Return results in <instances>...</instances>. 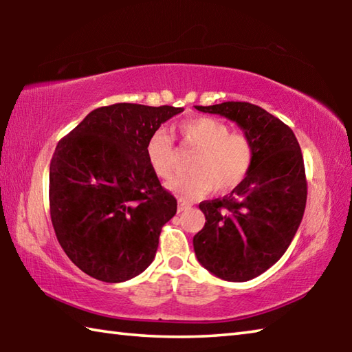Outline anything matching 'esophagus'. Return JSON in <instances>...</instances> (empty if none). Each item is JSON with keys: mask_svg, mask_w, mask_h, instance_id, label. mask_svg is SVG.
I'll list each match as a JSON object with an SVG mask.
<instances>
[{"mask_svg": "<svg viewBox=\"0 0 352 352\" xmlns=\"http://www.w3.org/2000/svg\"><path fill=\"white\" fill-rule=\"evenodd\" d=\"M189 208H190V205H189V204H186V201L178 200V212L186 211V210H189Z\"/></svg>", "mask_w": 352, "mask_h": 352, "instance_id": "esophagus-1", "label": "esophagus"}]
</instances>
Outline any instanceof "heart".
Segmentation results:
<instances>
[{
    "label": "heart",
    "mask_w": 352,
    "mask_h": 352,
    "mask_svg": "<svg viewBox=\"0 0 352 352\" xmlns=\"http://www.w3.org/2000/svg\"><path fill=\"white\" fill-rule=\"evenodd\" d=\"M182 146L197 155L189 164L190 175L175 178L168 188L182 199L195 200L212 192H226L245 180L254 160V144L243 132H233L228 122L199 116L178 124ZM147 162L163 182L175 174V142L164 130L147 141Z\"/></svg>",
    "instance_id": "heart-1"
}]
</instances>
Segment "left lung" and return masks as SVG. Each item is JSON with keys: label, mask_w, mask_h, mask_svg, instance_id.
I'll use <instances>...</instances> for the list:
<instances>
[{"label": "left lung", "mask_w": 352, "mask_h": 352, "mask_svg": "<svg viewBox=\"0 0 352 352\" xmlns=\"http://www.w3.org/2000/svg\"><path fill=\"white\" fill-rule=\"evenodd\" d=\"M195 109L234 121L254 144L245 180L223 199L199 205L206 222L194 236L195 256L206 270L225 281H248L278 262L301 223L307 199L305 160L292 129L258 105Z\"/></svg>", "instance_id": "left-lung-1"}]
</instances>
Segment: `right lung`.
I'll return each instance as SVG.
<instances>
[{
  "instance_id": "1",
  "label": "right lung",
  "mask_w": 352,
  "mask_h": 352,
  "mask_svg": "<svg viewBox=\"0 0 352 352\" xmlns=\"http://www.w3.org/2000/svg\"><path fill=\"white\" fill-rule=\"evenodd\" d=\"M182 111L99 107L58 141L50 166L51 220L63 252L87 275L122 283L151 265L177 200L155 175L146 147Z\"/></svg>"
}]
</instances>
